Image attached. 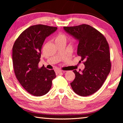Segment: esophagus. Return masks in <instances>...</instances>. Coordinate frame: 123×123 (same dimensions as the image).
<instances>
[{
	"label": "esophagus",
	"instance_id": "1",
	"mask_svg": "<svg viewBox=\"0 0 123 123\" xmlns=\"http://www.w3.org/2000/svg\"><path fill=\"white\" fill-rule=\"evenodd\" d=\"M62 72H63L62 71V70H57V74H62Z\"/></svg>",
	"mask_w": 123,
	"mask_h": 123
}]
</instances>
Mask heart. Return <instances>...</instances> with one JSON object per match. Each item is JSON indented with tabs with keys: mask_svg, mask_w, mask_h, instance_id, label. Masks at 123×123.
Here are the masks:
<instances>
[{
	"mask_svg": "<svg viewBox=\"0 0 123 123\" xmlns=\"http://www.w3.org/2000/svg\"><path fill=\"white\" fill-rule=\"evenodd\" d=\"M67 36L63 33H60L57 34L55 38V43H61V42H67Z\"/></svg>",
	"mask_w": 123,
	"mask_h": 123,
	"instance_id": "b5f03b06",
	"label": "heart"
}]
</instances>
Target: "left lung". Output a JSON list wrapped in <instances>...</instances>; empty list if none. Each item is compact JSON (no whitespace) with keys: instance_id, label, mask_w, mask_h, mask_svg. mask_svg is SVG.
Returning <instances> with one entry per match:
<instances>
[{"instance_id":"8db88e82","label":"left lung","mask_w":123,"mask_h":123,"mask_svg":"<svg viewBox=\"0 0 123 123\" xmlns=\"http://www.w3.org/2000/svg\"><path fill=\"white\" fill-rule=\"evenodd\" d=\"M63 28L79 41L77 54L85 66L81 73L74 70L75 77L70 85L78 95H92L101 87L111 71L108 43L103 34L89 25Z\"/></svg>"}]
</instances>
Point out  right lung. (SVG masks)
Masks as SVG:
<instances>
[{
  "label": "right lung",
  "instance_id": "obj_1",
  "mask_svg": "<svg viewBox=\"0 0 123 123\" xmlns=\"http://www.w3.org/2000/svg\"><path fill=\"white\" fill-rule=\"evenodd\" d=\"M57 30L42 24L33 25L20 34L12 47V63L18 81L27 92L35 96L45 95L56 77L53 70L40 68L42 47L45 39Z\"/></svg>",
  "mask_w": 123,
  "mask_h": 123
}]
</instances>
